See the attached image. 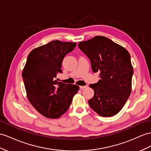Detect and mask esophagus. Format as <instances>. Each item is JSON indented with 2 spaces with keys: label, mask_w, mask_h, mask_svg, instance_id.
Segmentation results:
<instances>
[{
  "label": "esophagus",
  "mask_w": 151,
  "mask_h": 151,
  "mask_svg": "<svg viewBox=\"0 0 151 151\" xmlns=\"http://www.w3.org/2000/svg\"><path fill=\"white\" fill-rule=\"evenodd\" d=\"M87 87V86H80V88L81 90H83V88H86Z\"/></svg>",
  "instance_id": "obj_1"
}]
</instances>
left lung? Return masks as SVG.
Returning <instances> with one entry per match:
<instances>
[{
	"label": "left lung",
	"instance_id": "obj_1",
	"mask_svg": "<svg viewBox=\"0 0 151 151\" xmlns=\"http://www.w3.org/2000/svg\"><path fill=\"white\" fill-rule=\"evenodd\" d=\"M78 47L89 58L93 72H100L98 82L89 85L94 91L91 108L102 117L116 115L131 92L133 69L128 51L101 36L80 42Z\"/></svg>",
	"mask_w": 151,
	"mask_h": 151
}]
</instances>
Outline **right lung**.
<instances>
[{"label":"right lung","mask_w":151,"mask_h":151,"mask_svg":"<svg viewBox=\"0 0 151 151\" xmlns=\"http://www.w3.org/2000/svg\"><path fill=\"white\" fill-rule=\"evenodd\" d=\"M76 42L52 41L33 49L22 71L27 97L39 113L57 119L70 106L79 86L57 82L65 55L75 48Z\"/></svg>","instance_id":"1"}]
</instances>
